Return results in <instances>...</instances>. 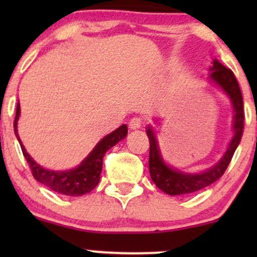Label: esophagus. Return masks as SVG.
Instances as JSON below:
<instances>
[{"label": "esophagus", "mask_w": 257, "mask_h": 257, "mask_svg": "<svg viewBox=\"0 0 257 257\" xmlns=\"http://www.w3.org/2000/svg\"><path fill=\"white\" fill-rule=\"evenodd\" d=\"M143 125H144V122L140 117H134V118L131 119V122H129V128H131L132 131L140 129Z\"/></svg>", "instance_id": "obj_1"}]
</instances>
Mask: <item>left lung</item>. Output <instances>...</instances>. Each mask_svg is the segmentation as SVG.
I'll list each match as a JSON object with an SVG mask.
<instances>
[{
	"instance_id": "obj_1",
	"label": "left lung",
	"mask_w": 257,
	"mask_h": 257,
	"mask_svg": "<svg viewBox=\"0 0 257 257\" xmlns=\"http://www.w3.org/2000/svg\"><path fill=\"white\" fill-rule=\"evenodd\" d=\"M209 71H210V75L208 77L209 81L217 85L231 100L233 112H234L232 122L233 137L229 141L226 152L213 167L200 173H186L168 166L163 159L161 150H159L155 129L151 125L147 126L146 134L150 140V175L159 190L169 196H180V194L197 192L219 180L228 167L234 151L239 145L241 135H243V96H241L239 84H238L234 73L226 66H223L217 59H214L211 66L209 67Z\"/></svg>"
}]
</instances>
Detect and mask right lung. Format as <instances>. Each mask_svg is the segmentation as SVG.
Here are the masks:
<instances>
[{
  "mask_svg": "<svg viewBox=\"0 0 257 257\" xmlns=\"http://www.w3.org/2000/svg\"><path fill=\"white\" fill-rule=\"evenodd\" d=\"M20 117V104H17V112L16 119H14V132L16 137L19 141L20 147H22L23 155L29 166L31 168V172L34 178L38 182L51 188L54 192L64 194V196L78 197L82 194L89 193L96 185L99 184L100 174L102 170V158L105 153L111 147H113L117 143L123 140L128 134V126L122 124L116 131L110 133L102 138L101 140L96 144L95 147L91 150L89 155L85 157L81 164L76 168L69 170H51L41 167L36 162L32 159V157L26 152L25 146L23 145L20 140L19 134H18V120Z\"/></svg>",
  "mask_w": 257,
  "mask_h": 257,
  "instance_id": "right-lung-1",
  "label": "right lung"
}]
</instances>
